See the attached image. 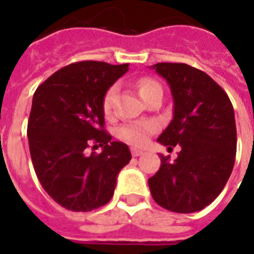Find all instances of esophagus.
I'll use <instances>...</instances> for the list:
<instances>
[{"label": "esophagus", "mask_w": 254, "mask_h": 254, "mask_svg": "<svg viewBox=\"0 0 254 254\" xmlns=\"http://www.w3.org/2000/svg\"><path fill=\"white\" fill-rule=\"evenodd\" d=\"M144 152L141 151V149L138 148H132V155L133 156H140V155H143Z\"/></svg>", "instance_id": "1"}]
</instances>
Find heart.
<instances>
[{
	"label": "heart",
	"instance_id": "b5f03b06",
	"mask_svg": "<svg viewBox=\"0 0 254 254\" xmlns=\"http://www.w3.org/2000/svg\"><path fill=\"white\" fill-rule=\"evenodd\" d=\"M156 88H162V87L158 81H155L152 78H141L137 81L138 94L143 100ZM114 96H116V87H111L103 98V110L106 114L110 113ZM155 130H156V125L152 122H138V124H130V125L122 127L120 130V136L132 144H144Z\"/></svg>",
	"mask_w": 254,
	"mask_h": 254
}]
</instances>
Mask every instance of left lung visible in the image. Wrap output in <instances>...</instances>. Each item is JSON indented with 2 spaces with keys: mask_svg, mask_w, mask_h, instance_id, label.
I'll return each mask as SVG.
<instances>
[{
  "mask_svg": "<svg viewBox=\"0 0 254 254\" xmlns=\"http://www.w3.org/2000/svg\"><path fill=\"white\" fill-rule=\"evenodd\" d=\"M155 72L169 83L173 120L158 137L178 158L160 155L158 173L148 180L154 200L171 212H197L223 190L237 151L234 109L223 88L200 69L187 64L159 63Z\"/></svg>",
  "mask_w": 254,
  "mask_h": 254,
  "instance_id": "obj_1",
  "label": "left lung"
}]
</instances>
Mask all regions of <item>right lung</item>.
<instances>
[{"instance_id":"right-lung-1","label":"right lung","mask_w":254,"mask_h":254,"mask_svg":"<svg viewBox=\"0 0 254 254\" xmlns=\"http://www.w3.org/2000/svg\"><path fill=\"white\" fill-rule=\"evenodd\" d=\"M129 65L81 61L53 73L32 98L27 136L36 177L61 207L87 212L110 201L132 155L105 130L103 98ZM103 146L100 154H86Z\"/></svg>"}]
</instances>
